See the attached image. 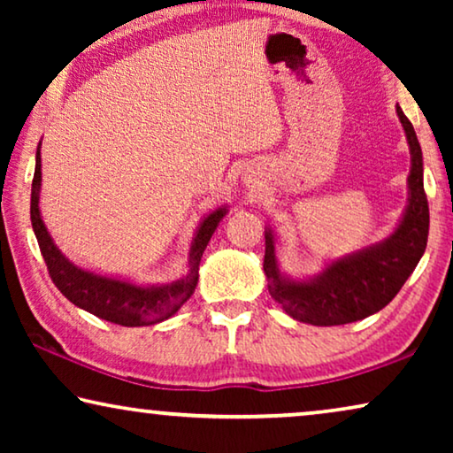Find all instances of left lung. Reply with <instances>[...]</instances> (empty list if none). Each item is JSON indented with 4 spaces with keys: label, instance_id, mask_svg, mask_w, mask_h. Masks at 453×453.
Masks as SVG:
<instances>
[{
    "label": "left lung",
    "instance_id": "8db88e82",
    "mask_svg": "<svg viewBox=\"0 0 453 453\" xmlns=\"http://www.w3.org/2000/svg\"><path fill=\"white\" fill-rule=\"evenodd\" d=\"M411 146L408 203L395 231L365 250L327 264L319 274L290 278L278 268L274 233L265 228L264 272L272 299L290 318L311 326H342L381 311L404 287L429 237V203L423 188V152L412 123L395 107Z\"/></svg>",
    "mask_w": 453,
    "mask_h": 453
}]
</instances>
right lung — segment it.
Instances as JSON below:
<instances>
[{
    "mask_svg": "<svg viewBox=\"0 0 453 453\" xmlns=\"http://www.w3.org/2000/svg\"><path fill=\"white\" fill-rule=\"evenodd\" d=\"M39 194H41V142L36 148V165L33 191H30V222L33 231L39 241L42 259H45L49 276L55 287L61 290V295L73 305L84 309L96 318L107 319L111 324L138 327L152 326L158 321H165L175 315L185 301L194 295L197 284V270L206 250L210 237H212L219 222L228 212L226 206H222L214 212H210L200 222L189 247V270L183 278L169 284H134L119 278L101 276L95 272L78 268L72 264L59 247L53 243L45 222L41 219L39 210Z\"/></svg>",
    "mask_w": 453,
    "mask_h": 453,
    "instance_id": "right-lung-1",
    "label": "right lung"
}]
</instances>
